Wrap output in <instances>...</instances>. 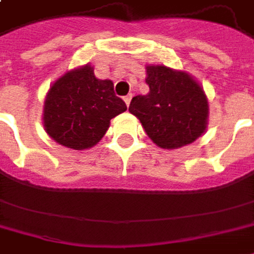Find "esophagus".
Instances as JSON below:
<instances>
[{"mask_svg": "<svg viewBox=\"0 0 254 254\" xmlns=\"http://www.w3.org/2000/svg\"><path fill=\"white\" fill-rule=\"evenodd\" d=\"M131 98H133V95L131 94H128L124 97V101H126V104H127V106H130V101H131Z\"/></svg>", "mask_w": 254, "mask_h": 254, "instance_id": "esophagus-1", "label": "esophagus"}]
</instances>
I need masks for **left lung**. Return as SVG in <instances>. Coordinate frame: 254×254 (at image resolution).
<instances>
[{"mask_svg": "<svg viewBox=\"0 0 254 254\" xmlns=\"http://www.w3.org/2000/svg\"><path fill=\"white\" fill-rule=\"evenodd\" d=\"M147 95L133 97L128 111L161 148L190 144L206 130L209 106L203 88L186 72L148 65Z\"/></svg>", "mask_w": 254, "mask_h": 254, "instance_id": "left-lung-1", "label": "left lung"}]
</instances>
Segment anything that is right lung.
I'll list each match as a JSON object with an SVG mask.
<instances>
[{"label": "right lung", "instance_id": "obj_1", "mask_svg": "<svg viewBox=\"0 0 254 254\" xmlns=\"http://www.w3.org/2000/svg\"><path fill=\"white\" fill-rule=\"evenodd\" d=\"M126 110V103L114 94V84L95 78L94 70L84 65L50 88L44 106L45 131L68 148H90L103 138L110 120Z\"/></svg>", "mask_w": 254, "mask_h": 254}]
</instances>
